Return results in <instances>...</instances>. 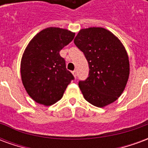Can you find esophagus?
<instances>
[{"label":"esophagus","mask_w":148,"mask_h":148,"mask_svg":"<svg viewBox=\"0 0 148 148\" xmlns=\"http://www.w3.org/2000/svg\"><path fill=\"white\" fill-rule=\"evenodd\" d=\"M72 74H74V77H76V76H77V71H73V72H72Z\"/></svg>","instance_id":"esophagus-1"}]
</instances>
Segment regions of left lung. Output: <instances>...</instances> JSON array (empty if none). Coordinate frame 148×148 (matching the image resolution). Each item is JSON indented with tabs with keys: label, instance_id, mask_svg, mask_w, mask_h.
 Segmentation results:
<instances>
[{
	"label": "left lung",
	"instance_id": "left-lung-1",
	"mask_svg": "<svg viewBox=\"0 0 148 148\" xmlns=\"http://www.w3.org/2000/svg\"><path fill=\"white\" fill-rule=\"evenodd\" d=\"M89 63V77L79 81L85 99L102 108L123 93L129 77V60L120 39L103 27L82 29L74 40Z\"/></svg>",
	"mask_w": 148,
	"mask_h": 148
}]
</instances>
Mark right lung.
Returning <instances> with one entry per match:
<instances>
[{
    "label": "right lung",
    "mask_w": 148,
    "mask_h": 148,
    "mask_svg": "<svg viewBox=\"0 0 148 148\" xmlns=\"http://www.w3.org/2000/svg\"><path fill=\"white\" fill-rule=\"evenodd\" d=\"M74 36L66 29L47 27L36 35L27 46L21 59V79L36 102L46 106L55 104L74 79L59 55Z\"/></svg>",
    "instance_id": "obj_1"
}]
</instances>
